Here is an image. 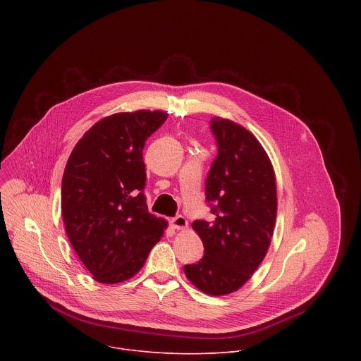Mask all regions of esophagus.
<instances>
[{"mask_svg": "<svg viewBox=\"0 0 361 361\" xmlns=\"http://www.w3.org/2000/svg\"><path fill=\"white\" fill-rule=\"evenodd\" d=\"M171 226H173V228H177V230H183V228H185L187 226H188V223H187V220H185V217L184 216H181V214H178V216H176L174 219H171Z\"/></svg>", "mask_w": 361, "mask_h": 361, "instance_id": "esophagus-1", "label": "esophagus"}]
</instances>
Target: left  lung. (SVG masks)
<instances>
[{
	"mask_svg": "<svg viewBox=\"0 0 361 361\" xmlns=\"http://www.w3.org/2000/svg\"><path fill=\"white\" fill-rule=\"evenodd\" d=\"M219 154L205 180L213 221L195 220L204 255L184 266L202 293L226 295L247 283L270 247L277 216L276 176L267 152L248 130L214 117Z\"/></svg>",
	"mask_w": 361,
	"mask_h": 361,
	"instance_id": "left-lung-1",
	"label": "left lung"
}]
</instances>
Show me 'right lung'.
<instances>
[{"label":"right lung","instance_id":"obj_1","mask_svg":"<svg viewBox=\"0 0 361 361\" xmlns=\"http://www.w3.org/2000/svg\"><path fill=\"white\" fill-rule=\"evenodd\" d=\"M164 111L118 113L95 123L75 144L61 184L70 243L94 280L117 284L135 276L167 227L145 202L147 138Z\"/></svg>","mask_w":361,"mask_h":361}]
</instances>
